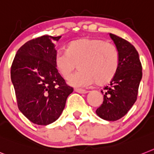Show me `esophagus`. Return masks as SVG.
<instances>
[{
	"instance_id": "34e87169",
	"label": "esophagus",
	"mask_w": 154,
	"mask_h": 154,
	"mask_svg": "<svg viewBox=\"0 0 154 154\" xmlns=\"http://www.w3.org/2000/svg\"><path fill=\"white\" fill-rule=\"evenodd\" d=\"M75 91L79 94H86L88 91L86 90H83V89H79V88H75Z\"/></svg>"
}]
</instances>
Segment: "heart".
<instances>
[{
	"label": "heart",
	"instance_id": "obj_1",
	"mask_svg": "<svg viewBox=\"0 0 154 154\" xmlns=\"http://www.w3.org/2000/svg\"><path fill=\"white\" fill-rule=\"evenodd\" d=\"M69 83L85 86L96 82L99 86L109 83L115 77L119 67V54L116 46L99 38L79 39L69 43L67 51H58L55 66L66 79L77 68Z\"/></svg>",
	"mask_w": 154,
	"mask_h": 154
}]
</instances>
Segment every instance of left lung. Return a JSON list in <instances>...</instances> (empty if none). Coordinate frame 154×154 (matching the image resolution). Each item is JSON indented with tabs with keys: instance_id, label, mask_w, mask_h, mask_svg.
Wrapping results in <instances>:
<instances>
[{
	"instance_id": "obj_1",
	"label": "left lung",
	"mask_w": 154,
	"mask_h": 154,
	"mask_svg": "<svg viewBox=\"0 0 154 154\" xmlns=\"http://www.w3.org/2000/svg\"><path fill=\"white\" fill-rule=\"evenodd\" d=\"M109 35L117 49L119 67L109 86L101 91L104 101L96 113L103 120L115 121L128 113L136 101L143 68L134 45L116 34Z\"/></svg>"
}]
</instances>
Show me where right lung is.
Wrapping results in <instances>:
<instances>
[{
  "instance_id": "add662e5",
  "label": "right lung",
  "mask_w": 154,
  "mask_h": 154,
  "mask_svg": "<svg viewBox=\"0 0 154 154\" xmlns=\"http://www.w3.org/2000/svg\"><path fill=\"white\" fill-rule=\"evenodd\" d=\"M61 36L43 35L20 47L11 67L18 108L30 121L48 125L60 117L73 88L55 66V42Z\"/></svg>"
}]
</instances>
